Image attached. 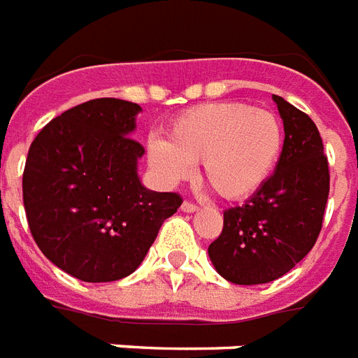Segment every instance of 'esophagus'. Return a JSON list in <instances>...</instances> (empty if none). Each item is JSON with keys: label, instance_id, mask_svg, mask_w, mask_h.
<instances>
[{"label": "esophagus", "instance_id": "obj_1", "mask_svg": "<svg viewBox=\"0 0 358 358\" xmlns=\"http://www.w3.org/2000/svg\"><path fill=\"white\" fill-rule=\"evenodd\" d=\"M197 210H199V206L197 205H193V203H189V201H184V203H182V213H197Z\"/></svg>", "mask_w": 358, "mask_h": 358}]
</instances>
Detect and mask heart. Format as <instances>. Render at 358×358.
<instances>
[{"instance_id":"b5f03b06","label":"heart","mask_w":358,"mask_h":358,"mask_svg":"<svg viewBox=\"0 0 358 358\" xmlns=\"http://www.w3.org/2000/svg\"><path fill=\"white\" fill-rule=\"evenodd\" d=\"M282 150V125L264 108L214 102L187 110L166 129V140H148V163L169 186L201 165V178L222 199L241 201L258 192Z\"/></svg>"}]
</instances>
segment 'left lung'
Instances as JSON below:
<instances>
[{"mask_svg": "<svg viewBox=\"0 0 358 358\" xmlns=\"http://www.w3.org/2000/svg\"><path fill=\"white\" fill-rule=\"evenodd\" d=\"M285 125L273 174L243 206L224 213L208 246L214 269L235 285H264L288 273L313 248L330 192L328 161L309 115L273 94Z\"/></svg>", "mask_w": 358, "mask_h": 358, "instance_id": "1", "label": "left lung"}]
</instances>
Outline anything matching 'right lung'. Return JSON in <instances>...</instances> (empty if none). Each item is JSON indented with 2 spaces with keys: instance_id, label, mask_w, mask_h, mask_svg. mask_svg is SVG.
Segmentation results:
<instances>
[{
  "instance_id": "right-lung-1",
  "label": "right lung",
  "mask_w": 358,
  "mask_h": 358,
  "mask_svg": "<svg viewBox=\"0 0 358 358\" xmlns=\"http://www.w3.org/2000/svg\"><path fill=\"white\" fill-rule=\"evenodd\" d=\"M138 104L96 98L71 108L31 142L22 176L28 226L39 250L85 282L136 271L178 193L142 186L144 148L131 138Z\"/></svg>"
}]
</instances>
